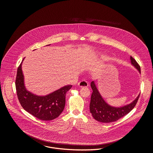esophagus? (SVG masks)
<instances>
[{"instance_id":"34e87169","label":"esophagus","mask_w":153,"mask_h":153,"mask_svg":"<svg viewBox=\"0 0 153 153\" xmlns=\"http://www.w3.org/2000/svg\"><path fill=\"white\" fill-rule=\"evenodd\" d=\"M78 85L80 87H87L88 86V83L85 80H82V81H80V82H79Z\"/></svg>"}]
</instances>
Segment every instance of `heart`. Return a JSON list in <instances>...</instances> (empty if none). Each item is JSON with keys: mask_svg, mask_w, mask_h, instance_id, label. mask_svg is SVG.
Listing matches in <instances>:
<instances>
[{"mask_svg": "<svg viewBox=\"0 0 153 153\" xmlns=\"http://www.w3.org/2000/svg\"><path fill=\"white\" fill-rule=\"evenodd\" d=\"M102 60H103V61H107V60L108 59L106 57H103L102 58Z\"/></svg>", "mask_w": 153, "mask_h": 153, "instance_id": "heart-1", "label": "heart"}]
</instances>
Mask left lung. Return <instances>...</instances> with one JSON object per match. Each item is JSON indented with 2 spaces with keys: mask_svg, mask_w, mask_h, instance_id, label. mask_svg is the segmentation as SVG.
I'll return each mask as SVG.
<instances>
[{
  "mask_svg": "<svg viewBox=\"0 0 153 153\" xmlns=\"http://www.w3.org/2000/svg\"><path fill=\"white\" fill-rule=\"evenodd\" d=\"M130 59L132 65L134 66L140 74V68L138 64L131 56ZM91 87L93 92L91 95L89 105L90 112L95 120L105 123L115 122L128 114L135 106L140 95L139 94L130 104L121 107H114L110 105L104 100L94 81L91 82Z\"/></svg>",
  "mask_w": 153,
  "mask_h": 153,
  "instance_id": "1",
  "label": "left lung"
}]
</instances>
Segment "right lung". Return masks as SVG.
Here are the masks:
<instances>
[{"mask_svg":"<svg viewBox=\"0 0 153 153\" xmlns=\"http://www.w3.org/2000/svg\"><path fill=\"white\" fill-rule=\"evenodd\" d=\"M24 59L18 68L15 80L17 96L22 107L30 114L42 120L48 121L57 118L64 109L66 94L72 85H65L45 96H38L31 93L27 90L25 85L22 70Z\"/></svg>","mask_w":153,"mask_h":153,"instance_id":"right-lung-1","label":"right lung"}]
</instances>
